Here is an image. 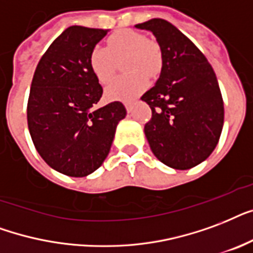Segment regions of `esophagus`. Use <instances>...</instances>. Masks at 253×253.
<instances>
[{"label":"esophagus","instance_id":"obj_1","mask_svg":"<svg viewBox=\"0 0 253 253\" xmlns=\"http://www.w3.org/2000/svg\"><path fill=\"white\" fill-rule=\"evenodd\" d=\"M125 108H126V111L128 112H132V109H133V104L132 103H125Z\"/></svg>","mask_w":253,"mask_h":253}]
</instances>
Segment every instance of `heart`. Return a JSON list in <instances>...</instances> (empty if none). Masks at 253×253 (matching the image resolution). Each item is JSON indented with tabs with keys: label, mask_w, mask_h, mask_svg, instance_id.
I'll list each match as a JSON object with an SVG mask.
<instances>
[{
	"label": "heart",
	"mask_w": 253,
	"mask_h": 253,
	"mask_svg": "<svg viewBox=\"0 0 253 253\" xmlns=\"http://www.w3.org/2000/svg\"><path fill=\"white\" fill-rule=\"evenodd\" d=\"M126 56L124 62L126 75L111 82L105 95L111 100L128 101L148 87V76L156 78L162 67L161 48L152 39L136 30L124 29L107 38V47L95 46L89 52L88 63L100 84H107L116 70V60Z\"/></svg>",
	"instance_id": "b5f03b06"
}]
</instances>
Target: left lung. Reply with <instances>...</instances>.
Segmentation results:
<instances>
[{"mask_svg":"<svg viewBox=\"0 0 253 253\" xmlns=\"http://www.w3.org/2000/svg\"><path fill=\"white\" fill-rule=\"evenodd\" d=\"M136 27L153 33L162 54L160 79L141 97L152 109L145 136L165 165L194 168L212 153L222 133L224 104L216 75L203 52L165 19Z\"/></svg>","mask_w":253,"mask_h":253,"instance_id":"left-lung-1","label":"left lung"}]
</instances>
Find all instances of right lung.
Listing matches in <instances>:
<instances>
[{
    "mask_svg": "<svg viewBox=\"0 0 253 253\" xmlns=\"http://www.w3.org/2000/svg\"><path fill=\"white\" fill-rule=\"evenodd\" d=\"M108 30L70 26L39 60L27 101L31 140L47 165L70 177L99 169L109 153L119 121L126 115L120 101L96 108L103 87L88 56Z\"/></svg>",
    "mask_w": 253,
    "mask_h": 253,
    "instance_id": "obj_1",
    "label": "right lung"
}]
</instances>
